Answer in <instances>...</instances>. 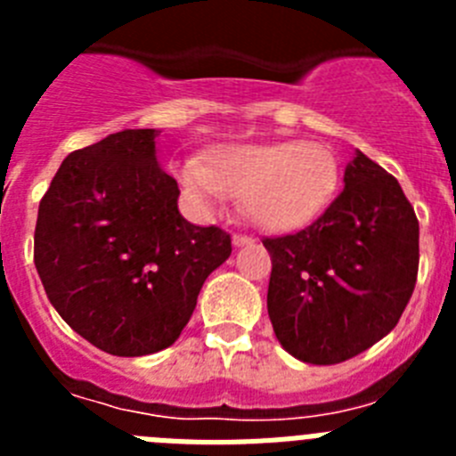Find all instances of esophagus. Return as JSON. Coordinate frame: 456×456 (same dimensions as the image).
Here are the masks:
<instances>
[{
    "mask_svg": "<svg viewBox=\"0 0 456 456\" xmlns=\"http://www.w3.org/2000/svg\"><path fill=\"white\" fill-rule=\"evenodd\" d=\"M253 237L251 235H240V232H237V235H232V244H235V247H247V244H253Z\"/></svg>",
    "mask_w": 456,
    "mask_h": 456,
    "instance_id": "obj_1",
    "label": "esophagus"
}]
</instances>
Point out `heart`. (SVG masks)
I'll list each match as a JSON object with an SVG mask.
<instances>
[{
  "mask_svg": "<svg viewBox=\"0 0 456 456\" xmlns=\"http://www.w3.org/2000/svg\"><path fill=\"white\" fill-rule=\"evenodd\" d=\"M180 183L199 208H221L235 196L263 231L289 232L324 215L340 187V167L320 143H247L221 148L212 164L191 157L180 167Z\"/></svg>",
  "mask_w": 456,
  "mask_h": 456,
  "instance_id": "heart-1",
  "label": "heart"
}]
</instances>
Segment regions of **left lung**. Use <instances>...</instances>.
Instances as JSON below:
<instances>
[{"label": "left lung", "mask_w": 456, "mask_h": 456, "mask_svg": "<svg viewBox=\"0 0 456 456\" xmlns=\"http://www.w3.org/2000/svg\"><path fill=\"white\" fill-rule=\"evenodd\" d=\"M418 235L400 183L356 151L345 189L320 219L263 240L272 256L269 320L285 352L333 365L388 336L416 288Z\"/></svg>", "instance_id": "8db88e82"}]
</instances>
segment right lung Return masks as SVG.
<instances>
[{
  "label": "right lung",
  "instance_id": "obj_1",
  "mask_svg": "<svg viewBox=\"0 0 456 456\" xmlns=\"http://www.w3.org/2000/svg\"><path fill=\"white\" fill-rule=\"evenodd\" d=\"M157 130H123L63 159L38 205L34 263L47 299L84 340L146 356L178 340L231 235L180 215Z\"/></svg>",
  "mask_w": 456,
  "mask_h": 456
}]
</instances>
